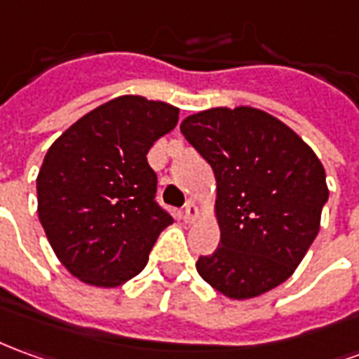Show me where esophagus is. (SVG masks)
<instances>
[{
    "label": "esophagus",
    "mask_w": 359,
    "mask_h": 359,
    "mask_svg": "<svg viewBox=\"0 0 359 359\" xmlns=\"http://www.w3.org/2000/svg\"><path fill=\"white\" fill-rule=\"evenodd\" d=\"M198 215H200L198 205L194 204V202H188V204L184 205V219H187V222H194Z\"/></svg>",
    "instance_id": "esophagus-1"
}]
</instances>
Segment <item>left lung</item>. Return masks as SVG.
<instances>
[{"label":"left lung","instance_id":"1","mask_svg":"<svg viewBox=\"0 0 359 359\" xmlns=\"http://www.w3.org/2000/svg\"><path fill=\"white\" fill-rule=\"evenodd\" d=\"M180 132L212 165L219 247L198 274L231 299L274 290L299 266L320 227L327 175L302 137L252 107L202 110Z\"/></svg>","mask_w":359,"mask_h":359}]
</instances>
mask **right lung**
<instances>
[{
	"instance_id": "right-lung-1",
	"label": "right lung",
	"mask_w": 359,
	"mask_h": 359,
	"mask_svg": "<svg viewBox=\"0 0 359 359\" xmlns=\"http://www.w3.org/2000/svg\"><path fill=\"white\" fill-rule=\"evenodd\" d=\"M177 122V107L124 95L50 145L36 177L39 219L60 262L85 284L116 287L140 274L172 223L155 202L147 151Z\"/></svg>"
}]
</instances>
